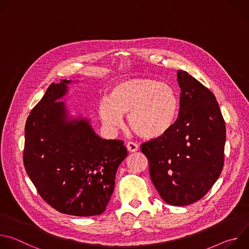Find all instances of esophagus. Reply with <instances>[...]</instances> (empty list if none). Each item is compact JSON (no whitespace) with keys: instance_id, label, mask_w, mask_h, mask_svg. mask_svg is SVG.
Wrapping results in <instances>:
<instances>
[{"instance_id":"1","label":"esophagus","mask_w":249,"mask_h":249,"mask_svg":"<svg viewBox=\"0 0 249 249\" xmlns=\"http://www.w3.org/2000/svg\"><path fill=\"white\" fill-rule=\"evenodd\" d=\"M127 150L130 152V153H134V152H137L139 150V147L136 143H133V142H128L127 143Z\"/></svg>"}]
</instances>
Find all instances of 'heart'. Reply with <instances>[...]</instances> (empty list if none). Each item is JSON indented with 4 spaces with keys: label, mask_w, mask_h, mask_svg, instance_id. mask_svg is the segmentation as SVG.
<instances>
[{
    "label": "heart",
    "mask_w": 249,
    "mask_h": 249,
    "mask_svg": "<svg viewBox=\"0 0 249 249\" xmlns=\"http://www.w3.org/2000/svg\"><path fill=\"white\" fill-rule=\"evenodd\" d=\"M123 114H128V124L138 136L159 139L175 125L179 98L166 83L149 78L128 80L114 86L108 99L98 104V115L107 127H120Z\"/></svg>",
    "instance_id": "heart-1"
}]
</instances>
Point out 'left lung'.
<instances>
[{
  "instance_id": "8db88e82",
  "label": "left lung",
  "mask_w": 249,
  "mask_h": 249,
  "mask_svg": "<svg viewBox=\"0 0 249 249\" xmlns=\"http://www.w3.org/2000/svg\"><path fill=\"white\" fill-rule=\"evenodd\" d=\"M181 89L178 118L163 137L141 145L151 179L161 199L190 205L214 185L225 162L226 123L216 96L185 71L177 72Z\"/></svg>"
}]
</instances>
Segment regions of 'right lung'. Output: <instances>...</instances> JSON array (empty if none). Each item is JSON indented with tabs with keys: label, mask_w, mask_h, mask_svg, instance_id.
I'll use <instances>...</instances> for the list:
<instances>
[{
	"label": "right lung",
	"mask_w": 249,
	"mask_h": 249,
	"mask_svg": "<svg viewBox=\"0 0 249 249\" xmlns=\"http://www.w3.org/2000/svg\"><path fill=\"white\" fill-rule=\"evenodd\" d=\"M52 83L27 117L23 164L41 198L63 214L90 217L106 210L119 164L127 157L123 141L103 140L85 119L67 121V84Z\"/></svg>",
	"instance_id": "add662e5"
}]
</instances>
